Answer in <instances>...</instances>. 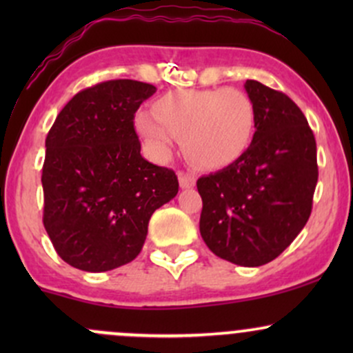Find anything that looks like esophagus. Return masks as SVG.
I'll list each match as a JSON object with an SVG mask.
<instances>
[{
  "label": "esophagus",
  "instance_id": "esophagus-1",
  "mask_svg": "<svg viewBox=\"0 0 353 353\" xmlns=\"http://www.w3.org/2000/svg\"><path fill=\"white\" fill-rule=\"evenodd\" d=\"M179 184L182 189H189V188H194L196 185V177L192 176V174L189 172H179Z\"/></svg>",
  "mask_w": 353,
  "mask_h": 353
}]
</instances>
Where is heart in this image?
I'll list each match as a JSON object with an SVG mask.
<instances>
[{
  "label": "heart",
  "instance_id": "obj_1",
  "mask_svg": "<svg viewBox=\"0 0 353 353\" xmlns=\"http://www.w3.org/2000/svg\"><path fill=\"white\" fill-rule=\"evenodd\" d=\"M136 131L157 154L181 141L190 164L221 169L236 163L252 143L254 101L234 88L181 89L154 101L151 112H137Z\"/></svg>",
  "mask_w": 353,
  "mask_h": 353
}]
</instances>
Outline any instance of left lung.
I'll return each instance as SVG.
<instances>
[{"mask_svg": "<svg viewBox=\"0 0 353 353\" xmlns=\"http://www.w3.org/2000/svg\"><path fill=\"white\" fill-rule=\"evenodd\" d=\"M245 91L255 106L252 143L236 163L197 179L199 229L217 257L259 267L279 257L309 221L317 144L289 96L254 79Z\"/></svg>", "mask_w": 353, "mask_h": 353, "instance_id": "8db88e82", "label": "left lung"}]
</instances>
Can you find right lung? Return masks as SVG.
Returning a JSON list of instances; mask_svg holds the SVG:
<instances>
[{
	"mask_svg": "<svg viewBox=\"0 0 353 353\" xmlns=\"http://www.w3.org/2000/svg\"><path fill=\"white\" fill-rule=\"evenodd\" d=\"M156 86L111 79L83 89L46 136L43 224L64 262L106 272L134 261L152 212L174 199L172 169L141 156L134 114Z\"/></svg>",
	"mask_w": 353,
	"mask_h": 353,
	"instance_id": "1",
	"label": "right lung"
}]
</instances>
